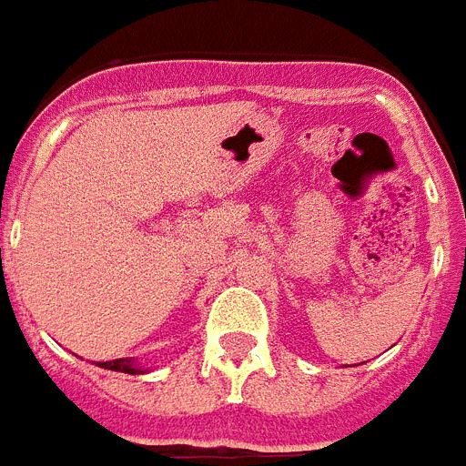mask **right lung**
<instances>
[{
    "label": "right lung",
    "instance_id": "obj_1",
    "mask_svg": "<svg viewBox=\"0 0 466 466\" xmlns=\"http://www.w3.org/2000/svg\"><path fill=\"white\" fill-rule=\"evenodd\" d=\"M97 367L109 369V371H121V374H147V369H142L136 357H121V360H111V362H97Z\"/></svg>",
    "mask_w": 466,
    "mask_h": 466
}]
</instances>
